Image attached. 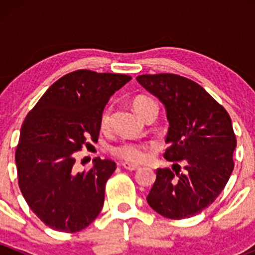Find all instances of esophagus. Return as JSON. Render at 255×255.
I'll return each instance as SVG.
<instances>
[{
	"label": "esophagus",
	"mask_w": 255,
	"mask_h": 255,
	"mask_svg": "<svg viewBox=\"0 0 255 255\" xmlns=\"http://www.w3.org/2000/svg\"><path fill=\"white\" fill-rule=\"evenodd\" d=\"M122 166H123V168L126 169V170H129V171L139 170V169H140V166H138V165H134V164L127 163V161H126V163H123V164H122Z\"/></svg>",
	"instance_id": "34e87169"
}]
</instances>
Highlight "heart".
<instances>
[{
    "instance_id": "heart-1",
    "label": "heart",
    "mask_w": 255,
    "mask_h": 255,
    "mask_svg": "<svg viewBox=\"0 0 255 255\" xmlns=\"http://www.w3.org/2000/svg\"><path fill=\"white\" fill-rule=\"evenodd\" d=\"M151 104H154L153 100L145 96H138L133 100V107L139 115H142L144 110ZM100 125H101L102 129H107L110 127V125H111V109H106L102 112ZM111 153L117 158L129 161V163H142L149 156L148 148L144 144L130 142V140H125V142L113 145L111 148Z\"/></svg>"
}]
</instances>
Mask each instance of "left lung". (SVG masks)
<instances>
[{
	"label": "left lung",
	"mask_w": 255,
	"mask_h": 255,
	"mask_svg": "<svg viewBox=\"0 0 255 255\" xmlns=\"http://www.w3.org/2000/svg\"><path fill=\"white\" fill-rule=\"evenodd\" d=\"M137 81L166 110L170 144L164 158L179 169H158L146 196L149 206L171 220L196 216L225 189L235 163L237 139L225 107L192 80L175 74L139 75ZM177 161L185 164L179 171Z\"/></svg>",
	"instance_id": "left-lung-1"
}]
</instances>
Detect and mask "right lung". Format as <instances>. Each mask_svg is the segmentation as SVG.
<instances>
[{"label": "right lung", "mask_w": 255, "mask_h": 255, "mask_svg": "<svg viewBox=\"0 0 255 255\" xmlns=\"http://www.w3.org/2000/svg\"><path fill=\"white\" fill-rule=\"evenodd\" d=\"M132 79L123 74L76 70L54 82L27 115L16 149L18 185L30 210L51 230L74 233L99 216L110 159L78 171L75 151L97 140L110 97Z\"/></svg>", "instance_id": "add662e5"}]
</instances>
